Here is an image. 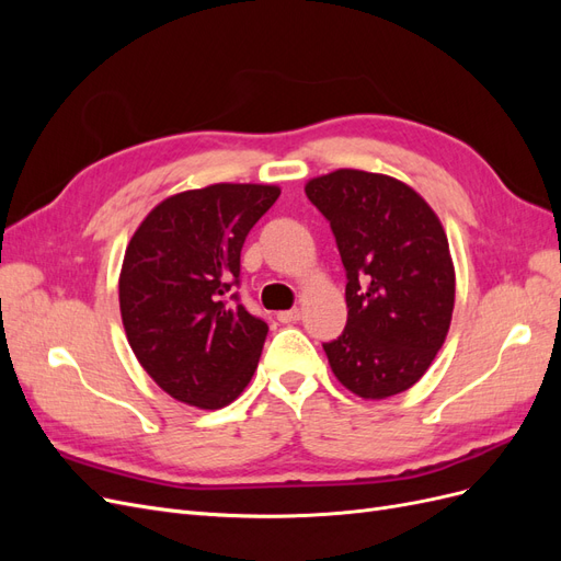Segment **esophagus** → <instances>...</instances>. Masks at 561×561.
<instances>
[{
    "mask_svg": "<svg viewBox=\"0 0 561 561\" xmlns=\"http://www.w3.org/2000/svg\"><path fill=\"white\" fill-rule=\"evenodd\" d=\"M299 309H290V311H278L276 313V318H278V322H295V320H299Z\"/></svg>",
    "mask_w": 561,
    "mask_h": 561,
    "instance_id": "34e87169",
    "label": "esophagus"
}]
</instances>
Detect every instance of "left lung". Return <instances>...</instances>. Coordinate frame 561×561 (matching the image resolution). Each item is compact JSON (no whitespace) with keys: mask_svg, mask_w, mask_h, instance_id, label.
Returning a JSON list of instances; mask_svg holds the SVG:
<instances>
[{"mask_svg":"<svg viewBox=\"0 0 561 561\" xmlns=\"http://www.w3.org/2000/svg\"><path fill=\"white\" fill-rule=\"evenodd\" d=\"M304 192L346 268V328L322 344L334 377L365 400L398 396L449 332L456 276L443 222L410 184L381 173L339 168Z\"/></svg>","mask_w":561,"mask_h":561,"instance_id":"8db88e82","label":"left lung"}]
</instances>
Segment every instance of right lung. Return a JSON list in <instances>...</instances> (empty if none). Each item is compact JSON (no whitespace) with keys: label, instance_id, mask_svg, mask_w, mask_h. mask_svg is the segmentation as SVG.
Returning a JSON list of instances; mask_svg holds the SVG:
<instances>
[{"label":"right lung","instance_id":"1","mask_svg":"<svg viewBox=\"0 0 561 561\" xmlns=\"http://www.w3.org/2000/svg\"><path fill=\"white\" fill-rule=\"evenodd\" d=\"M278 196L276 184L231 182L168 196L126 248L118 307L128 344L184 404L227 407L257 369L268 325L229 293L248 231Z\"/></svg>","mask_w":561,"mask_h":561}]
</instances>
